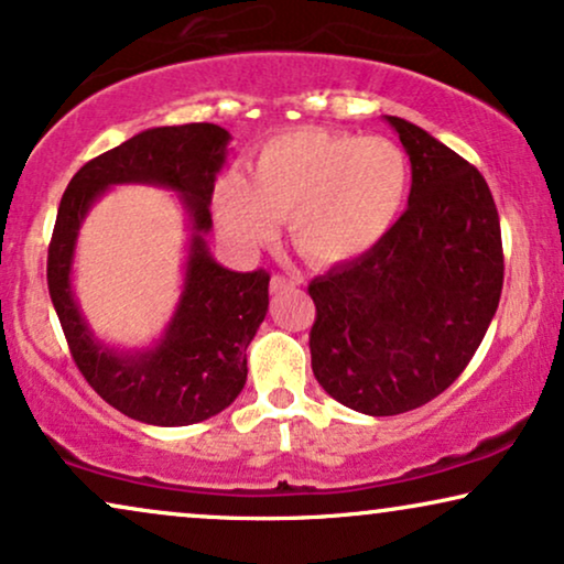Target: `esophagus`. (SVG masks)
Returning <instances> with one entry per match:
<instances>
[{
	"mask_svg": "<svg viewBox=\"0 0 564 564\" xmlns=\"http://www.w3.org/2000/svg\"><path fill=\"white\" fill-rule=\"evenodd\" d=\"M297 280L295 276H284V274H274L272 282H269V288H272V292H284V290H295L297 288Z\"/></svg>",
	"mask_w": 564,
	"mask_h": 564,
	"instance_id": "1",
	"label": "esophagus"
}]
</instances>
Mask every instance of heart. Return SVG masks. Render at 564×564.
<instances>
[{"label":"heart","mask_w":564,"mask_h":564,"mask_svg":"<svg viewBox=\"0 0 564 564\" xmlns=\"http://www.w3.org/2000/svg\"><path fill=\"white\" fill-rule=\"evenodd\" d=\"M409 160L386 137L292 129L256 152L248 181L228 175L215 192L217 228L238 251L290 240L316 267H339L372 251L406 204Z\"/></svg>","instance_id":"obj_1"}]
</instances>
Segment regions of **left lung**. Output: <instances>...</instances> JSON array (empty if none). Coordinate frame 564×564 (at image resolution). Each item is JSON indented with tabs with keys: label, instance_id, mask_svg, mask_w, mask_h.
<instances>
[{
	"label": "left lung",
	"instance_id": "left-lung-1",
	"mask_svg": "<svg viewBox=\"0 0 564 564\" xmlns=\"http://www.w3.org/2000/svg\"><path fill=\"white\" fill-rule=\"evenodd\" d=\"M412 163L406 212L360 259L308 284L313 376L355 412H409L464 372L502 292L487 181L425 129L386 116Z\"/></svg>",
	"mask_w": 564,
	"mask_h": 564
}]
</instances>
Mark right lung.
<instances>
[{
    "label": "right lung",
    "instance_id": "obj_1",
    "mask_svg": "<svg viewBox=\"0 0 564 564\" xmlns=\"http://www.w3.org/2000/svg\"><path fill=\"white\" fill-rule=\"evenodd\" d=\"M230 134L217 123L139 131L85 163L58 204L48 246V295L79 372L121 414L144 425L184 427L230 406L246 386V349L269 311V274L230 272L207 248L212 192ZM148 183L180 194L189 217L185 290L152 348L116 350L91 334L70 290L76 236L111 185Z\"/></svg>",
    "mask_w": 564,
    "mask_h": 564
}]
</instances>
